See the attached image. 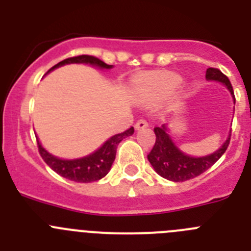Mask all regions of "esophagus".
Wrapping results in <instances>:
<instances>
[{"mask_svg":"<svg viewBox=\"0 0 251 251\" xmlns=\"http://www.w3.org/2000/svg\"><path fill=\"white\" fill-rule=\"evenodd\" d=\"M147 127H148V123L145 121V119H139V121L136 123V126H134V128H136L137 130L143 129V128H147Z\"/></svg>","mask_w":251,"mask_h":251,"instance_id":"34e87169","label":"esophagus"}]
</instances>
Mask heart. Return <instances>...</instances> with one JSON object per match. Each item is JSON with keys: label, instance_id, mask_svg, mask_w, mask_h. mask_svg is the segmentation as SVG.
Masks as SVG:
<instances>
[{"label": "heart", "instance_id": "obj_1", "mask_svg": "<svg viewBox=\"0 0 251 251\" xmlns=\"http://www.w3.org/2000/svg\"><path fill=\"white\" fill-rule=\"evenodd\" d=\"M181 83H182V77L179 75L172 74V73L156 75V76L151 77L142 88V100L150 105L159 103L161 100L167 98L168 95L176 92Z\"/></svg>", "mask_w": 251, "mask_h": 251}]
</instances>
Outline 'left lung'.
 I'll return each mask as SVG.
<instances>
[{"label": "left lung", "mask_w": 251, "mask_h": 251, "mask_svg": "<svg viewBox=\"0 0 251 251\" xmlns=\"http://www.w3.org/2000/svg\"><path fill=\"white\" fill-rule=\"evenodd\" d=\"M206 80L217 81V83L223 84L230 92L235 104L231 83L227 76L224 75L219 69L208 68L206 72ZM154 133H156V143L153 146L147 158L152 165L153 170L156 171L159 176L168 181H174V182H183V181L195 178L199 175L203 174L223 156L230 143L229 134L221 147L217 148L215 152L206 154V156L194 157L177 147V145L171 137L170 128L167 124H162L161 127L154 128Z\"/></svg>", "instance_id": "8db88e82"}]
</instances>
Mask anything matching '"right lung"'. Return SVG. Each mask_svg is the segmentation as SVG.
Wrapping results in <instances>:
<instances>
[{
    "instance_id": "1",
    "label": "right lung",
    "mask_w": 251,
    "mask_h": 251,
    "mask_svg": "<svg viewBox=\"0 0 251 251\" xmlns=\"http://www.w3.org/2000/svg\"><path fill=\"white\" fill-rule=\"evenodd\" d=\"M68 64H85V65H90L93 68L98 69H109L113 68V65H108L101 60L97 59L94 56H89V55H80V56L69 57V59L60 61L55 66L49 70V73L55 70V69L60 68V66L68 65ZM134 133V128L130 127L129 129L126 130L123 133H118L114 134L110 138L106 139L103 145L95 150L94 152L86 156L80 157V158H73V159H64L60 157L51 154L50 152L45 150L41 145V142L37 139V146H39V152L43 157L44 161L46 162V165L54 170L57 175H60L64 178H68L74 182H94L98 179L103 178L104 176L108 175V172L112 168L113 162L115 159V153H117V147L123 141L124 138L132 136Z\"/></svg>"
}]
</instances>
